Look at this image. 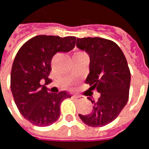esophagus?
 Here are the masks:
<instances>
[{
	"label": "esophagus",
	"mask_w": 149,
	"mask_h": 149,
	"mask_svg": "<svg viewBox=\"0 0 149 149\" xmlns=\"http://www.w3.org/2000/svg\"><path fill=\"white\" fill-rule=\"evenodd\" d=\"M72 97L75 98V99H78V98H80L81 97H79V96H72Z\"/></svg>",
	"instance_id": "34e87169"
}]
</instances>
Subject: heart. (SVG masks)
Returning a JSON list of instances; mask_svg holds the SVG:
<instances>
[{
    "label": "heart",
    "instance_id": "b5f03b06",
    "mask_svg": "<svg viewBox=\"0 0 149 149\" xmlns=\"http://www.w3.org/2000/svg\"><path fill=\"white\" fill-rule=\"evenodd\" d=\"M75 55H86L85 53H83V52H77Z\"/></svg>",
    "mask_w": 149,
    "mask_h": 149
}]
</instances>
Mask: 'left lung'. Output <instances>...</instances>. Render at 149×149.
<instances>
[{
	"label": "left lung",
	"instance_id": "1",
	"mask_svg": "<svg viewBox=\"0 0 149 149\" xmlns=\"http://www.w3.org/2000/svg\"><path fill=\"white\" fill-rule=\"evenodd\" d=\"M77 47L90 56L89 74L86 83L90 91L96 89L100 97L92 101L90 114H79L90 127H103L113 122L128 100L131 73L123 51L113 41L101 37L77 38Z\"/></svg>",
	"mask_w": 149,
	"mask_h": 149
}]
</instances>
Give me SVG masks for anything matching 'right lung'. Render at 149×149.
<instances>
[{
	"label": "right lung",
	"instance_id": "1",
	"mask_svg": "<svg viewBox=\"0 0 149 149\" xmlns=\"http://www.w3.org/2000/svg\"><path fill=\"white\" fill-rule=\"evenodd\" d=\"M75 45V36L40 35L25 42L16 53L10 72V89L19 112L33 125L54 123L60 117L62 101L71 97L66 91L50 93L46 85L52 81L48 77L53 56L70 52Z\"/></svg>",
	"mask_w": 149,
	"mask_h": 149
}]
</instances>
